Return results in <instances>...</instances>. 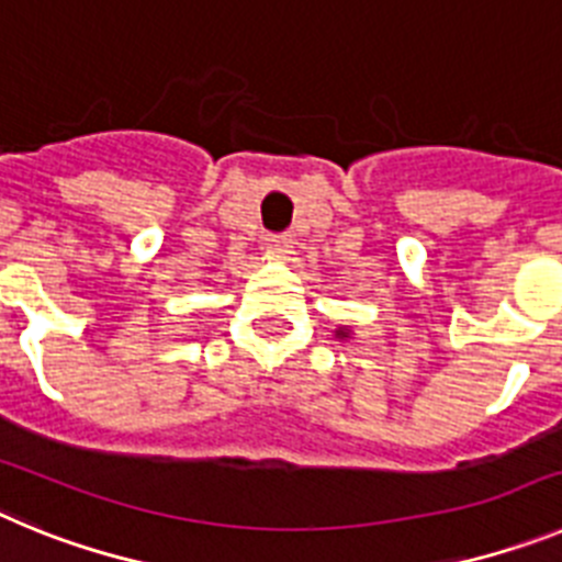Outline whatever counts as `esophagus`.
<instances>
[{"label":"esophagus","mask_w":562,"mask_h":562,"mask_svg":"<svg viewBox=\"0 0 562 562\" xmlns=\"http://www.w3.org/2000/svg\"><path fill=\"white\" fill-rule=\"evenodd\" d=\"M265 245H267V250H270V252L286 256V252L292 250V245H295V241H292V233H270V236L265 238Z\"/></svg>","instance_id":"esophagus-1"}]
</instances>
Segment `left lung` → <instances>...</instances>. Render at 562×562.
<instances>
[{
    "label": "left lung",
    "mask_w": 562,
    "mask_h": 562,
    "mask_svg": "<svg viewBox=\"0 0 562 562\" xmlns=\"http://www.w3.org/2000/svg\"><path fill=\"white\" fill-rule=\"evenodd\" d=\"M340 335H342V331H340ZM342 337H346V335H342Z\"/></svg>",
    "instance_id": "1"
}]
</instances>
